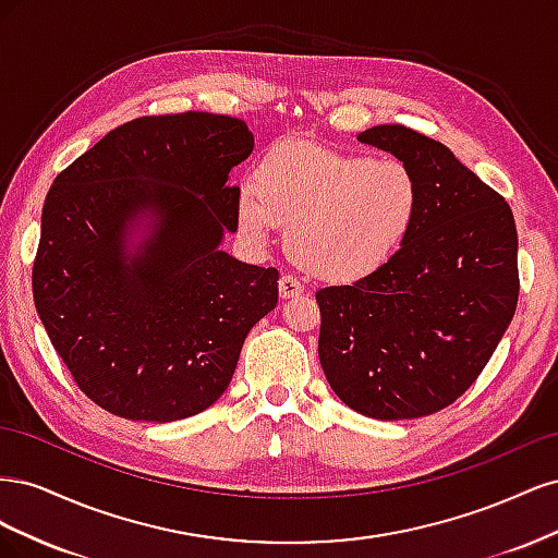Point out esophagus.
Wrapping results in <instances>:
<instances>
[{
  "label": "esophagus",
  "mask_w": 558,
  "mask_h": 558,
  "mask_svg": "<svg viewBox=\"0 0 558 558\" xmlns=\"http://www.w3.org/2000/svg\"><path fill=\"white\" fill-rule=\"evenodd\" d=\"M305 293V286H302L298 279H293L291 275H286L279 279V298L281 300H291Z\"/></svg>",
  "instance_id": "1"
}]
</instances>
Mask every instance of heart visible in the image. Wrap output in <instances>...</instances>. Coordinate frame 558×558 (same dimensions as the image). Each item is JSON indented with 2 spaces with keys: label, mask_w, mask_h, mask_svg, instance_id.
I'll return each instance as SVG.
<instances>
[{
  "label": "heart",
  "mask_w": 558,
  "mask_h": 558,
  "mask_svg": "<svg viewBox=\"0 0 558 558\" xmlns=\"http://www.w3.org/2000/svg\"><path fill=\"white\" fill-rule=\"evenodd\" d=\"M424 193L412 167L369 160L314 142L277 144L244 191L238 223L265 244L286 228L291 258L307 275L351 281L377 272L412 234Z\"/></svg>",
  "instance_id": "obj_1"
}]
</instances>
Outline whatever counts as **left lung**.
<instances>
[{"instance_id":"1","label":"left lung","mask_w":558,"mask_h":558,"mask_svg":"<svg viewBox=\"0 0 558 558\" xmlns=\"http://www.w3.org/2000/svg\"><path fill=\"white\" fill-rule=\"evenodd\" d=\"M356 140L412 167L424 205L377 272L316 291L320 367L353 412L428 416L468 391L514 316V216L440 142L404 125H375Z\"/></svg>"}]
</instances>
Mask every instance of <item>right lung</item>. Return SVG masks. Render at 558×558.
Listing matches in <instances>:
<instances>
[{"mask_svg": "<svg viewBox=\"0 0 558 558\" xmlns=\"http://www.w3.org/2000/svg\"><path fill=\"white\" fill-rule=\"evenodd\" d=\"M253 150L240 118L189 111L111 130L50 185L32 291L78 388L132 421L170 424L228 388L279 272L223 251L230 172Z\"/></svg>", "mask_w": 558, "mask_h": 558, "instance_id": "obj_1", "label": "right lung"}]
</instances>
